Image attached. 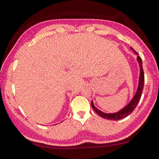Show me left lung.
Here are the masks:
<instances>
[{
    "instance_id": "left-lung-1",
    "label": "left lung",
    "mask_w": 159,
    "mask_h": 159,
    "mask_svg": "<svg viewBox=\"0 0 159 159\" xmlns=\"http://www.w3.org/2000/svg\"><path fill=\"white\" fill-rule=\"evenodd\" d=\"M131 49L134 52L135 54L138 55V53L135 51L134 48L131 47ZM137 60L138 64H139L140 67V76H139V82H138V89L137 91L135 92L134 97H133L131 102H130L127 105H126L125 108H123L122 110H120V111L117 112H114V113H105L102 111H101L100 110L97 108L95 107L93 103V101H92L91 105L92 108L94 109V111L97 112V113L104 119L111 120H119L121 119H123L126 117H127L131 112L134 111V109L136 107L138 102L140 99L141 95H142V92L144 88V81H145V76H144V71L143 69V62L142 59L140 56H137Z\"/></svg>"
}]
</instances>
